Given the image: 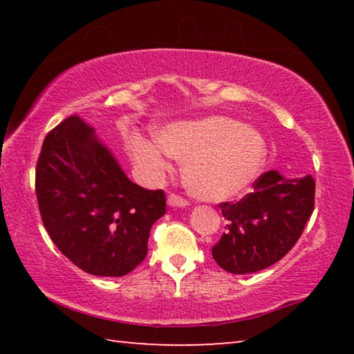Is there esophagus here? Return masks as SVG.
I'll list each match as a JSON object with an SVG mask.
<instances>
[{"instance_id": "1", "label": "esophagus", "mask_w": 354, "mask_h": 354, "mask_svg": "<svg viewBox=\"0 0 354 354\" xmlns=\"http://www.w3.org/2000/svg\"><path fill=\"white\" fill-rule=\"evenodd\" d=\"M167 203H169V206H176V207H184L189 205V201L183 198L181 195H176V194H170L169 198H167Z\"/></svg>"}]
</instances>
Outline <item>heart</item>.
Masks as SVG:
<instances>
[{
  "label": "heart",
  "mask_w": 354,
  "mask_h": 354,
  "mask_svg": "<svg viewBox=\"0 0 354 354\" xmlns=\"http://www.w3.org/2000/svg\"><path fill=\"white\" fill-rule=\"evenodd\" d=\"M154 140L131 136V159L147 179L170 169L169 156L184 159L183 175L192 195L220 201L241 195L259 176L267 143L257 131L225 115H211L154 128Z\"/></svg>",
  "instance_id": "heart-1"
}]
</instances>
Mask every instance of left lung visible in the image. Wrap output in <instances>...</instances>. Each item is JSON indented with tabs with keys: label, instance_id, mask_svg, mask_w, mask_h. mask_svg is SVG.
<instances>
[{
	"label": "left lung",
	"instance_id": "left-lung-1",
	"mask_svg": "<svg viewBox=\"0 0 354 354\" xmlns=\"http://www.w3.org/2000/svg\"><path fill=\"white\" fill-rule=\"evenodd\" d=\"M315 181L308 175L286 179L277 170L256 179L253 190L236 203H220L226 232L212 247L223 270L254 273L289 253L314 211Z\"/></svg>",
	"mask_w": 354,
	"mask_h": 354
}]
</instances>
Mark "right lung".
Masks as SVG:
<instances>
[{
  "label": "right lung",
  "mask_w": 354,
  "mask_h": 354,
  "mask_svg": "<svg viewBox=\"0 0 354 354\" xmlns=\"http://www.w3.org/2000/svg\"><path fill=\"white\" fill-rule=\"evenodd\" d=\"M41 221L61 253L95 277H123L148 253L164 190L129 181L95 129L71 115L46 134L35 167Z\"/></svg>",
  "instance_id": "1"
}]
</instances>
